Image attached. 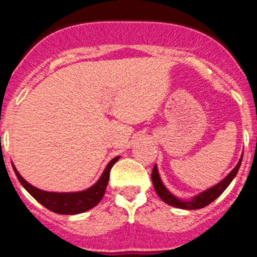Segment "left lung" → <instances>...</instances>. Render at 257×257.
I'll list each match as a JSON object with an SVG mask.
<instances>
[{
  "mask_svg": "<svg viewBox=\"0 0 257 257\" xmlns=\"http://www.w3.org/2000/svg\"><path fill=\"white\" fill-rule=\"evenodd\" d=\"M241 162H242V157L240 158V160H239V163L236 164V167H235L234 169H232L231 172L226 175V177L222 179L220 183L215 184V185L211 186V188L206 189V190L201 191V193L198 194V195L193 196L191 199H186V200L178 198V196H175L174 194H172L167 188H165V185L163 184L162 179H160L159 170H158L157 164H155L154 168H153L152 181H153V185H154V189H155V191H157L158 196H159V198L162 199L164 203H167L168 205H172V206H175V208L184 209V210L201 209V208H204V206L209 205L210 203H212L215 199L219 198V196L224 193L225 189L230 185V183H231V181L234 180V178L236 177L237 172H239V168L241 165Z\"/></svg>",
  "mask_w": 257,
  "mask_h": 257,
  "instance_id": "left-lung-1",
  "label": "left lung"
}]
</instances>
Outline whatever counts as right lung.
<instances>
[{
	"mask_svg": "<svg viewBox=\"0 0 257 257\" xmlns=\"http://www.w3.org/2000/svg\"><path fill=\"white\" fill-rule=\"evenodd\" d=\"M120 157H115L110 160L105 167L104 172L102 173L100 178L98 179L97 183L93 184L90 188L85 189L82 191H73V193H53V191H45L36 186L31 185L28 181L21 177L20 173L17 172L16 167H14L16 177L20 183L22 184L23 188L45 208L56 214L62 215H76L80 212L88 211L89 209L94 208L102 200L103 195L107 189L108 180H109V173L114 164L119 160Z\"/></svg>",
	"mask_w": 257,
	"mask_h": 257,
	"instance_id": "1",
	"label": "right lung"
}]
</instances>
